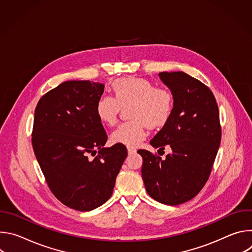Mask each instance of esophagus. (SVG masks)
<instances>
[{
    "label": "esophagus",
    "mask_w": 252,
    "mask_h": 252,
    "mask_svg": "<svg viewBox=\"0 0 252 252\" xmlns=\"http://www.w3.org/2000/svg\"><path fill=\"white\" fill-rule=\"evenodd\" d=\"M136 152L135 149H132V148H127V153L128 155H131V154H134Z\"/></svg>",
    "instance_id": "1"
}]
</instances>
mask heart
I'll return each instance as SVG.
<instances>
[{"mask_svg":"<svg viewBox=\"0 0 252 252\" xmlns=\"http://www.w3.org/2000/svg\"><path fill=\"white\" fill-rule=\"evenodd\" d=\"M113 95L100 96L95 103L98 120L109 126L117 124L122 107L128 106L131 119L119 126L112 133V140L127 147H135L145 139L147 126L157 128L164 126L171 117L174 97L164 87L145 78L126 77L112 83Z\"/></svg>","mask_w":252,"mask_h":252,"instance_id":"1","label":"heart"}]
</instances>
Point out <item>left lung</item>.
<instances>
[{"instance_id":"8db88e82","label":"left lung","mask_w":252,"mask_h":252,"mask_svg":"<svg viewBox=\"0 0 252 252\" xmlns=\"http://www.w3.org/2000/svg\"><path fill=\"white\" fill-rule=\"evenodd\" d=\"M158 76L171 91L174 106L151 145L159 151L167 145L172 152L164 159L146 150L137 153L149 195L177 205L193 198L210 175L221 139L220 112L212 92L200 81L184 71H162Z\"/></svg>"}]
</instances>
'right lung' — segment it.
I'll list each match as a JSON object with an SVG mask.
<instances>
[{"instance_id":"right-lung-1","label":"right lung","mask_w":252,"mask_h":252,"mask_svg":"<svg viewBox=\"0 0 252 252\" xmlns=\"http://www.w3.org/2000/svg\"><path fill=\"white\" fill-rule=\"evenodd\" d=\"M103 90L99 83L67 81L44 94L34 110L32 143L48 187L79 211L93 210L112 196L127 156L121 143L102 148L107 135L95 103Z\"/></svg>"}]
</instances>
